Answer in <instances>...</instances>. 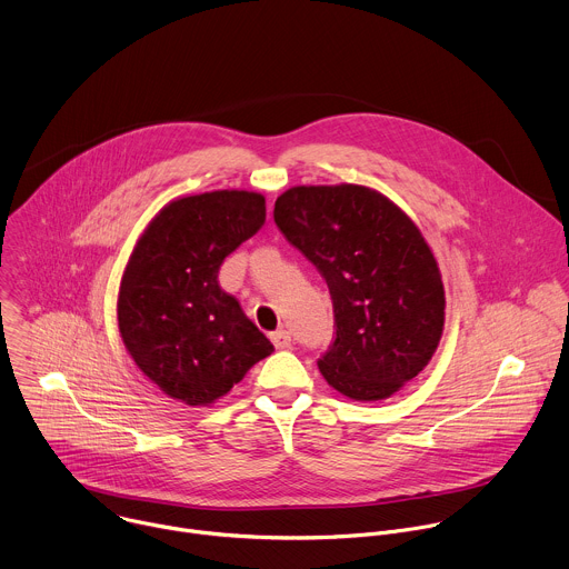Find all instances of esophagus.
<instances>
[{
	"mask_svg": "<svg viewBox=\"0 0 569 569\" xmlns=\"http://www.w3.org/2000/svg\"><path fill=\"white\" fill-rule=\"evenodd\" d=\"M270 339H272L274 348H279V350L290 348V343H292V337H290V332H286V330H277V332H272V335H270Z\"/></svg>",
	"mask_w": 569,
	"mask_h": 569,
	"instance_id": "obj_1",
	"label": "esophagus"
}]
</instances>
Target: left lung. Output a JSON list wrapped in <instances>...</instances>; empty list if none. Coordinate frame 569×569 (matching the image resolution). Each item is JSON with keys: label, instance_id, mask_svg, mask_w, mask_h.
Masks as SVG:
<instances>
[{"label": "left lung", "instance_id": "1", "mask_svg": "<svg viewBox=\"0 0 569 569\" xmlns=\"http://www.w3.org/2000/svg\"><path fill=\"white\" fill-rule=\"evenodd\" d=\"M274 223L326 279L335 341L326 381L379 401L415 379L443 332V281L419 228L377 190L299 186L274 201Z\"/></svg>", "mask_w": 569, "mask_h": 569}]
</instances>
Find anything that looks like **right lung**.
<instances>
[{"instance_id":"obj_1","label":"right lung","mask_w":569,"mask_h":569,"mask_svg":"<svg viewBox=\"0 0 569 569\" xmlns=\"http://www.w3.org/2000/svg\"><path fill=\"white\" fill-rule=\"evenodd\" d=\"M266 221V199L217 190L168 203L139 239L119 290V332L168 397L208 406L274 346L223 292V259Z\"/></svg>"}]
</instances>
